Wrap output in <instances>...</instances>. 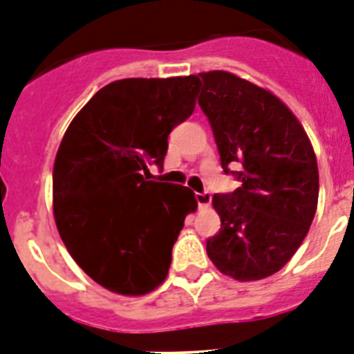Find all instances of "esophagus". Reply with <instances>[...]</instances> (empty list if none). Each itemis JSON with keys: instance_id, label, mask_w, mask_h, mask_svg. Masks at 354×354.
Returning a JSON list of instances; mask_svg holds the SVG:
<instances>
[{"instance_id": "34e87169", "label": "esophagus", "mask_w": 354, "mask_h": 354, "mask_svg": "<svg viewBox=\"0 0 354 354\" xmlns=\"http://www.w3.org/2000/svg\"><path fill=\"white\" fill-rule=\"evenodd\" d=\"M196 201H198V207L200 209H207L210 205V201H212V196H210V192H196Z\"/></svg>"}]
</instances>
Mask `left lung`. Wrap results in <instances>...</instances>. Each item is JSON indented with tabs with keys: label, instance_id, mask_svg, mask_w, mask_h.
Here are the masks:
<instances>
[{
	"label": "left lung",
	"instance_id": "8db88e82",
	"mask_svg": "<svg viewBox=\"0 0 354 354\" xmlns=\"http://www.w3.org/2000/svg\"><path fill=\"white\" fill-rule=\"evenodd\" d=\"M225 174L241 182L214 194L221 228L207 239L216 268L237 281L270 277L292 259L317 212L319 167L304 127L283 100L228 71L200 73ZM236 165L241 171H232Z\"/></svg>",
	"mask_w": 354,
	"mask_h": 354
}]
</instances>
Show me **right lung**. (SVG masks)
<instances>
[{"label":"right lung","instance_id":"right-lung-1","mask_svg":"<svg viewBox=\"0 0 354 354\" xmlns=\"http://www.w3.org/2000/svg\"><path fill=\"white\" fill-rule=\"evenodd\" d=\"M200 79H122L68 126L53 163L59 236L95 283L144 295L165 281L172 246L198 201L189 187L147 180L169 133L191 117Z\"/></svg>","mask_w":354,"mask_h":354}]
</instances>
